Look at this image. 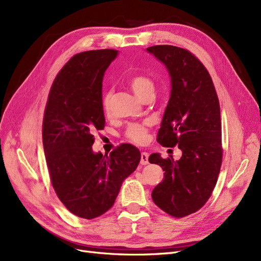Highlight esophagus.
Wrapping results in <instances>:
<instances>
[{"instance_id": "obj_1", "label": "esophagus", "mask_w": 261, "mask_h": 261, "mask_svg": "<svg viewBox=\"0 0 261 261\" xmlns=\"http://www.w3.org/2000/svg\"><path fill=\"white\" fill-rule=\"evenodd\" d=\"M148 156H149V153L148 152H141V156H140V164L141 165H146L148 164Z\"/></svg>"}]
</instances>
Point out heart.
I'll use <instances>...</instances> for the list:
<instances>
[{
  "mask_svg": "<svg viewBox=\"0 0 261 261\" xmlns=\"http://www.w3.org/2000/svg\"><path fill=\"white\" fill-rule=\"evenodd\" d=\"M129 86L133 92L136 96L143 100L148 94L153 93L154 84L146 75H135L129 80ZM110 99H111V92H107L103 99H102V107H103L105 112H109L110 109ZM147 126L146 124H130L127 129H126V137L136 144H143L147 139Z\"/></svg>",
  "mask_w": 261,
  "mask_h": 261,
  "instance_id": "b5f03b06",
  "label": "heart"
}]
</instances>
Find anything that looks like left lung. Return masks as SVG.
I'll return each mask as SVG.
<instances>
[{
  "mask_svg": "<svg viewBox=\"0 0 261 261\" xmlns=\"http://www.w3.org/2000/svg\"><path fill=\"white\" fill-rule=\"evenodd\" d=\"M146 50L165 66L171 82L156 140L181 151L177 161L150 154L149 162L164 171L151 197L170 216L183 218L198 211L217 184L222 163L219 99L208 70L191 52L173 45Z\"/></svg>",
  "mask_w": 261,
  "mask_h": 261,
  "instance_id": "8db88e82",
  "label": "left lung"
}]
</instances>
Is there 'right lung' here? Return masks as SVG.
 I'll return each mask as SVG.
<instances>
[{
	"label": "right lung",
	"instance_id": "add662e5",
	"mask_svg": "<svg viewBox=\"0 0 261 261\" xmlns=\"http://www.w3.org/2000/svg\"><path fill=\"white\" fill-rule=\"evenodd\" d=\"M117 54L105 49L74 55L54 80L45 107L42 141L52 185L63 204L83 219L111 208L140 161L138 148L129 144L110 155L92 150V134L106 123L102 81Z\"/></svg>",
	"mask_w": 261,
	"mask_h": 261
}]
</instances>
